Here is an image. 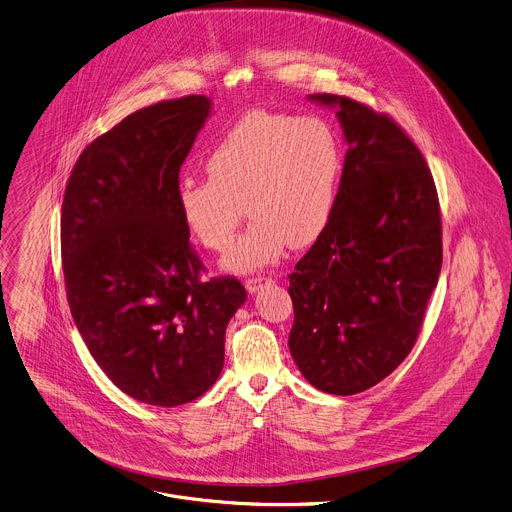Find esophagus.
<instances>
[{"label":"esophagus","mask_w":512,"mask_h":512,"mask_svg":"<svg viewBox=\"0 0 512 512\" xmlns=\"http://www.w3.org/2000/svg\"><path fill=\"white\" fill-rule=\"evenodd\" d=\"M271 281H273V277H265V275H263V277H261V275H259V277H249V279L245 281V287H247L249 293H255V291H259L263 285H267V283H271Z\"/></svg>","instance_id":"esophagus-1"}]
</instances>
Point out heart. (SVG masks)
I'll use <instances>...</instances> for the list:
<instances>
[{
	"mask_svg": "<svg viewBox=\"0 0 512 512\" xmlns=\"http://www.w3.org/2000/svg\"><path fill=\"white\" fill-rule=\"evenodd\" d=\"M205 165L209 177H183L177 187L185 227L203 247L221 251L249 211L255 219L223 265L253 271L275 263L289 243L309 245L327 229L343 147L321 117L253 111L213 145Z\"/></svg>",
	"mask_w": 512,
	"mask_h": 512,
	"instance_id": "b5f03b06",
	"label": "heart"
}]
</instances>
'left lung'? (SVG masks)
I'll return each instance as SVG.
<instances>
[{
  "mask_svg": "<svg viewBox=\"0 0 512 512\" xmlns=\"http://www.w3.org/2000/svg\"><path fill=\"white\" fill-rule=\"evenodd\" d=\"M349 143L335 213L289 275L291 355L317 389L355 395L411 353L443 265L433 173L387 113L331 93Z\"/></svg>",
  "mask_w": 512,
  "mask_h": 512,
  "instance_id": "left-lung-1",
  "label": "left lung"
}]
</instances>
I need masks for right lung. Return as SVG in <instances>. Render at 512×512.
Returning <instances> with one entry per match:
<instances>
[{"label":"right lung","mask_w":512,"mask_h":512,"mask_svg":"<svg viewBox=\"0 0 512 512\" xmlns=\"http://www.w3.org/2000/svg\"><path fill=\"white\" fill-rule=\"evenodd\" d=\"M209 107L205 95H185L127 115L81 151L63 193L73 321L103 373L155 407L209 391L229 319L247 299L231 275L201 279L177 205L179 171Z\"/></svg>","instance_id":"add662e5"}]
</instances>
